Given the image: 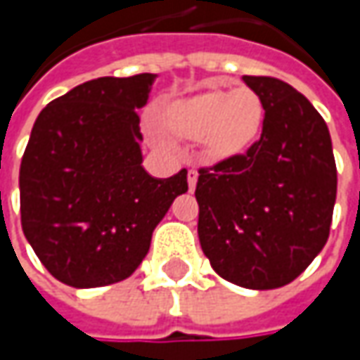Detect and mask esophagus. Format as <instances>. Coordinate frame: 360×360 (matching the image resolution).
Returning <instances> with one entry per match:
<instances>
[{
	"label": "esophagus",
	"mask_w": 360,
	"mask_h": 360,
	"mask_svg": "<svg viewBox=\"0 0 360 360\" xmlns=\"http://www.w3.org/2000/svg\"><path fill=\"white\" fill-rule=\"evenodd\" d=\"M196 182H198V172L194 168H190L188 170V188H190V192L196 188Z\"/></svg>",
	"instance_id": "obj_1"
}]
</instances>
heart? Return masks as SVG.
<instances>
[{
	"instance_id": "obj_1",
	"label": "heart",
	"mask_w": 360,
	"mask_h": 360,
	"mask_svg": "<svg viewBox=\"0 0 360 360\" xmlns=\"http://www.w3.org/2000/svg\"><path fill=\"white\" fill-rule=\"evenodd\" d=\"M264 105L250 88L208 90L176 104L168 112V126L176 134L200 140L212 156H230L256 138Z\"/></svg>"
}]
</instances>
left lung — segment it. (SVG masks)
Here are the masks:
<instances>
[{
    "label": "left lung",
    "instance_id": "1",
    "mask_svg": "<svg viewBox=\"0 0 360 360\" xmlns=\"http://www.w3.org/2000/svg\"><path fill=\"white\" fill-rule=\"evenodd\" d=\"M242 79L262 100V134L198 170V236L224 281L269 290L292 283L326 244L337 164L325 120L300 91L278 77Z\"/></svg>",
    "mask_w": 360,
    "mask_h": 360
}]
</instances>
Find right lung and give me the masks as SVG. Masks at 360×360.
I'll return each mask as SVG.
<instances>
[{
    "label": "right lung",
    "mask_w": 360,
    "mask_h": 360,
    "mask_svg": "<svg viewBox=\"0 0 360 360\" xmlns=\"http://www.w3.org/2000/svg\"><path fill=\"white\" fill-rule=\"evenodd\" d=\"M156 74L98 77L49 102L35 120L20 168L21 229L41 264L76 288L128 278L178 194L182 168H142L140 110Z\"/></svg>",
    "instance_id": "1"
}]
</instances>
